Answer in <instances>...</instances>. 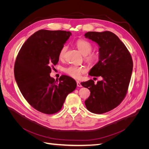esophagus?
I'll use <instances>...</instances> for the list:
<instances>
[{
  "label": "esophagus",
  "instance_id": "1",
  "mask_svg": "<svg viewBox=\"0 0 149 149\" xmlns=\"http://www.w3.org/2000/svg\"><path fill=\"white\" fill-rule=\"evenodd\" d=\"M76 83H77V86L78 87H81L82 85L81 84V83L79 81H76Z\"/></svg>",
  "mask_w": 149,
  "mask_h": 149
}]
</instances>
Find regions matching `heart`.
Returning <instances> with one entry per match:
<instances>
[{"label": "heart", "instance_id": "1", "mask_svg": "<svg viewBox=\"0 0 149 149\" xmlns=\"http://www.w3.org/2000/svg\"><path fill=\"white\" fill-rule=\"evenodd\" d=\"M76 46L78 50L85 56L84 60L89 65H93L97 62L100 55L97 52H91L93 49L92 44L89 42L83 39H79L76 42ZM67 47L63 46L58 54V57L60 59H63L65 53L66 52ZM86 70L83 66H70L64 69V72L71 77L79 79L81 75L86 73Z\"/></svg>", "mask_w": 149, "mask_h": 149}]
</instances>
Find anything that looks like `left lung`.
<instances>
[{"label": "left lung", "mask_w": 149, "mask_h": 149, "mask_svg": "<svg viewBox=\"0 0 149 149\" xmlns=\"http://www.w3.org/2000/svg\"><path fill=\"white\" fill-rule=\"evenodd\" d=\"M84 36L100 47L99 61L89 74L102 78L96 84L92 79L81 83L91 92L85 105L93 113H105L119 106L127 94L132 72V59L125 45L111 31H89Z\"/></svg>", "instance_id": "8db88e82"}]
</instances>
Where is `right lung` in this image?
<instances>
[{
  "label": "right lung",
  "mask_w": 149,
  "mask_h": 149,
  "mask_svg": "<svg viewBox=\"0 0 149 149\" xmlns=\"http://www.w3.org/2000/svg\"><path fill=\"white\" fill-rule=\"evenodd\" d=\"M70 35V31L40 30L26 40L16 58L14 76L20 91L30 105L42 113L60 111L68 94L76 88L70 76L62 75L58 81L49 76Z\"/></svg>",
  "instance_id": "1"
}]
</instances>
